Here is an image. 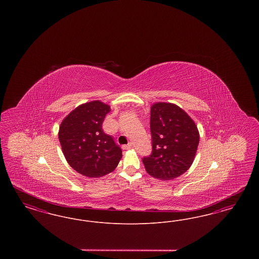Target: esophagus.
Masks as SVG:
<instances>
[{
    "label": "esophagus",
    "mask_w": 259,
    "mask_h": 259,
    "mask_svg": "<svg viewBox=\"0 0 259 259\" xmlns=\"http://www.w3.org/2000/svg\"><path fill=\"white\" fill-rule=\"evenodd\" d=\"M131 148H132V143H129V144H127V145L122 146L123 149H130Z\"/></svg>",
    "instance_id": "obj_1"
}]
</instances>
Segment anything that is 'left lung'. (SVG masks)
<instances>
[{"label": "left lung", "instance_id": "8db88e82", "mask_svg": "<svg viewBox=\"0 0 259 259\" xmlns=\"http://www.w3.org/2000/svg\"><path fill=\"white\" fill-rule=\"evenodd\" d=\"M152 150L143 158L148 174L159 180H172L191 166L199 144L194 121L180 107L156 103L150 110Z\"/></svg>", "mask_w": 259, "mask_h": 259}]
</instances>
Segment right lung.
<instances>
[{
    "mask_svg": "<svg viewBox=\"0 0 259 259\" xmlns=\"http://www.w3.org/2000/svg\"><path fill=\"white\" fill-rule=\"evenodd\" d=\"M110 106L93 101L83 104L62 121L59 141L70 166L88 178H100L112 172L122 157V150L102 124Z\"/></svg>",
    "mask_w": 259,
    "mask_h": 259,
    "instance_id": "1",
    "label": "right lung"
}]
</instances>
